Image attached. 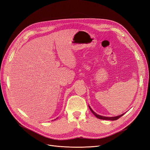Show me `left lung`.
<instances>
[{
    "instance_id": "obj_1",
    "label": "left lung",
    "mask_w": 150,
    "mask_h": 150,
    "mask_svg": "<svg viewBox=\"0 0 150 150\" xmlns=\"http://www.w3.org/2000/svg\"><path fill=\"white\" fill-rule=\"evenodd\" d=\"M89 108L90 109V110L91 111V112H93V114L96 116V117L99 119H101V120H111V121H115V120H118L120 117H121L122 115H124V114H122L120 116H115V117H106V116H100L98 114H96V112H94L91 108H90V106H89Z\"/></svg>"
}]
</instances>
